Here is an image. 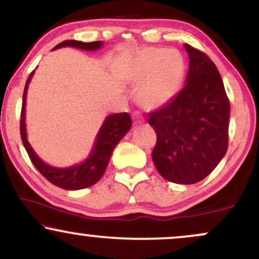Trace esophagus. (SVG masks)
<instances>
[{"mask_svg": "<svg viewBox=\"0 0 259 259\" xmlns=\"http://www.w3.org/2000/svg\"><path fill=\"white\" fill-rule=\"evenodd\" d=\"M144 121H145L144 118L139 114V113H134V114H133V123H134V125L139 126Z\"/></svg>", "mask_w": 259, "mask_h": 259, "instance_id": "34e87169", "label": "esophagus"}]
</instances>
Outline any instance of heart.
Returning a JSON list of instances; mask_svg holds the SVG:
<instances>
[{"mask_svg": "<svg viewBox=\"0 0 259 259\" xmlns=\"http://www.w3.org/2000/svg\"><path fill=\"white\" fill-rule=\"evenodd\" d=\"M125 77L137 88L136 99L140 107L155 111L179 94L185 77V62L175 49L146 48L136 55Z\"/></svg>", "mask_w": 259, "mask_h": 259, "instance_id": "heart-1", "label": "heart"}]
</instances>
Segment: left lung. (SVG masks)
Here are the masks:
<instances>
[{
  "label": "left lung",
  "instance_id": "obj_1",
  "mask_svg": "<svg viewBox=\"0 0 259 259\" xmlns=\"http://www.w3.org/2000/svg\"><path fill=\"white\" fill-rule=\"evenodd\" d=\"M189 72L179 94L148 123L157 133L152 160L162 178L191 185L213 171L228 151L230 102L217 67L206 54L184 45Z\"/></svg>",
  "mask_w": 259,
  "mask_h": 259
}]
</instances>
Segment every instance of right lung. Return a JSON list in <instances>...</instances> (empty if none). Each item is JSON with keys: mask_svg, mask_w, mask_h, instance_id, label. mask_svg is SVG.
<instances>
[{"mask_svg": "<svg viewBox=\"0 0 259 259\" xmlns=\"http://www.w3.org/2000/svg\"><path fill=\"white\" fill-rule=\"evenodd\" d=\"M104 46L102 41L95 42H82L75 40L63 41L58 46H55L52 51L63 47H73L82 49L87 52H94L100 49ZM35 70L28 77L26 86L23 92L22 111H21V139H22L23 146L26 148L28 155H29L31 162H33L37 171L49 180L53 185L61 187L65 190H81L90 187L97 184L107 168V165L111 159V155L114 151L116 145L123 137L128 133L132 125V119L128 113H114L106 116L99 132L95 137L93 147L83 161L76 165L68 166V167H55L47 164L36 154L34 148L31 147L29 141L27 139V128H26V105H27V91L33 77Z\"/></svg>", "mask_w": 259, "mask_h": 259, "instance_id": "obj_1", "label": "right lung"}]
</instances>
